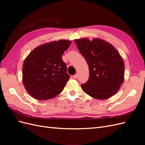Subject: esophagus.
Segmentation results:
<instances>
[{
	"label": "esophagus",
	"instance_id": "1",
	"mask_svg": "<svg viewBox=\"0 0 145 145\" xmlns=\"http://www.w3.org/2000/svg\"><path fill=\"white\" fill-rule=\"evenodd\" d=\"M73 77H74V78H77L78 77V75H77V74H76L75 75H74V76H73Z\"/></svg>",
	"mask_w": 145,
	"mask_h": 145
}]
</instances>
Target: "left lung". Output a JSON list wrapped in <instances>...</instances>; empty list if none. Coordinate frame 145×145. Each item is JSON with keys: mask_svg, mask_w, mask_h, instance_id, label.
Returning <instances> with one entry per match:
<instances>
[{"mask_svg": "<svg viewBox=\"0 0 145 145\" xmlns=\"http://www.w3.org/2000/svg\"><path fill=\"white\" fill-rule=\"evenodd\" d=\"M74 42L89 67V77L81 87L85 93L99 100L114 95L124 80L125 64L111 43L99 38L75 39Z\"/></svg>", "mask_w": 145, "mask_h": 145, "instance_id": "8db88e82", "label": "left lung"}]
</instances>
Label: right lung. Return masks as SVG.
Instances as JSON below:
<instances>
[{
  "mask_svg": "<svg viewBox=\"0 0 145 145\" xmlns=\"http://www.w3.org/2000/svg\"><path fill=\"white\" fill-rule=\"evenodd\" d=\"M71 41L60 40L38 46L26 57L22 81L28 94L43 100L55 97L63 90L70 76L62 55Z\"/></svg>",
  "mask_w": 145,
  "mask_h": 145,
  "instance_id": "add662e5",
  "label": "right lung"
}]
</instances>
